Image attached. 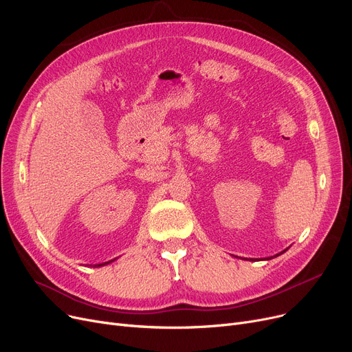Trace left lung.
Wrapping results in <instances>:
<instances>
[{
  "label": "left lung",
  "instance_id": "obj_1",
  "mask_svg": "<svg viewBox=\"0 0 352 352\" xmlns=\"http://www.w3.org/2000/svg\"><path fill=\"white\" fill-rule=\"evenodd\" d=\"M288 250V248H287ZM287 250H284L283 252H280V254H276V255H274V256H278V255H281V254H284ZM274 256H268V258H265V260H271V258H274ZM250 261H258V258H251V260Z\"/></svg>",
  "mask_w": 352,
  "mask_h": 352
}]
</instances>
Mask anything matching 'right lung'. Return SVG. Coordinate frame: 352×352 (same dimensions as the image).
<instances>
[{"label":"right lung","mask_w":352,"mask_h":352,"mask_svg":"<svg viewBox=\"0 0 352 352\" xmlns=\"http://www.w3.org/2000/svg\"><path fill=\"white\" fill-rule=\"evenodd\" d=\"M113 261H116V260H111V261H108V263H102V264H96L94 267H104V265H108L109 263H113Z\"/></svg>","instance_id":"1"}]
</instances>
